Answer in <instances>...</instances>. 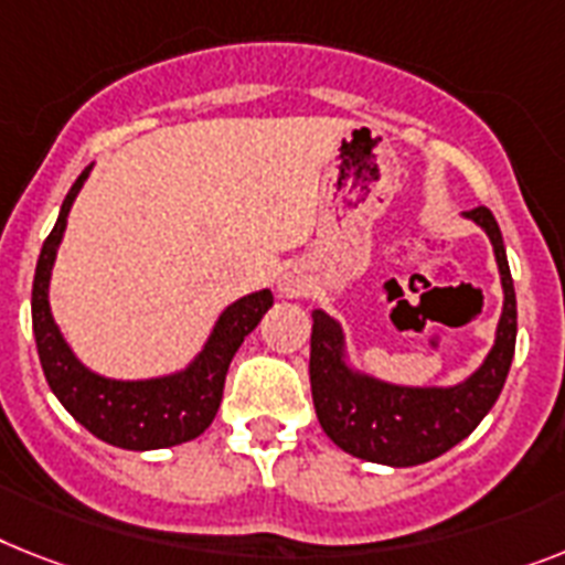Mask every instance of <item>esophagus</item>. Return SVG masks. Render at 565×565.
Here are the masks:
<instances>
[{
	"instance_id": "esophagus-1",
	"label": "esophagus",
	"mask_w": 565,
	"mask_h": 565,
	"mask_svg": "<svg viewBox=\"0 0 565 565\" xmlns=\"http://www.w3.org/2000/svg\"><path fill=\"white\" fill-rule=\"evenodd\" d=\"M300 288H302L300 279L288 277V274H286V277H282V279H279V291L288 294V297H291V294H300Z\"/></svg>"
}]
</instances>
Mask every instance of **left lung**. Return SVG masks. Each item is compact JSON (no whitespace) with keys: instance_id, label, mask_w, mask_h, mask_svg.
Listing matches in <instances>:
<instances>
[{"instance_id":"obj_1","label":"left lung","mask_w":565,"mask_h":565,"mask_svg":"<svg viewBox=\"0 0 565 565\" xmlns=\"http://www.w3.org/2000/svg\"><path fill=\"white\" fill-rule=\"evenodd\" d=\"M493 245L500 265L502 317L484 363L456 386H395L349 370L338 320L317 309L311 326V398L320 427L340 450L358 459L413 468L468 439L505 386L516 343V294L497 218L488 207L465 213Z\"/></svg>"}]
</instances>
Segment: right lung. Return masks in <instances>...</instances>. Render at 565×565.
<instances>
[{"instance_id": "1", "label": "right lung", "mask_w": 565, "mask_h": 565, "mask_svg": "<svg viewBox=\"0 0 565 565\" xmlns=\"http://www.w3.org/2000/svg\"><path fill=\"white\" fill-rule=\"evenodd\" d=\"M88 170L92 167L77 175L65 195L57 225L49 233V239L42 242L40 259H36L31 320H34L42 372L60 404L106 445L124 447V450H158V447L181 445V441L202 436L210 422L216 418L227 366L236 349L242 347V340L254 332L265 311L271 309L274 297L265 288L227 306L204 343L202 355L184 372L149 377V381H111V377L86 370L74 358L51 317L49 279L60 239H63L65 218L74 204V195L81 193L83 181L88 179Z\"/></svg>"}]
</instances>
